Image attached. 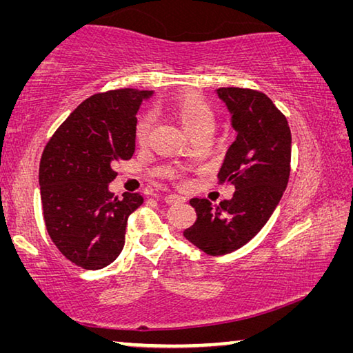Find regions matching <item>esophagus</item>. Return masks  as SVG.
<instances>
[{"mask_svg":"<svg viewBox=\"0 0 353 353\" xmlns=\"http://www.w3.org/2000/svg\"><path fill=\"white\" fill-rule=\"evenodd\" d=\"M165 202H168V204H177V202H185L183 196H179V194H165Z\"/></svg>","mask_w":353,"mask_h":353,"instance_id":"1","label":"esophagus"}]
</instances>
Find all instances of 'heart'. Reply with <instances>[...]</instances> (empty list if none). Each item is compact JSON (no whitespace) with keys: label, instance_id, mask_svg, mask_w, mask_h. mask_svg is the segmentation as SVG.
I'll return each mask as SVG.
<instances>
[{"label":"heart","instance_id":"heart-1","mask_svg":"<svg viewBox=\"0 0 353 353\" xmlns=\"http://www.w3.org/2000/svg\"><path fill=\"white\" fill-rule=\"evenodd\" d=\"M171 113L176 117V119L181 123L185 132H187L191 139L201 134H208L213 130L214 124V112L210 105H208L204 99H201L194 94H185V97L177 98L172 101L171 104ZM152 128V117L145 115L140 118L139 124H137V140L140 143H145L148 140L149 134H151Z\"/></svg>","mask_w":353,"mask_h":353}]
</instances>
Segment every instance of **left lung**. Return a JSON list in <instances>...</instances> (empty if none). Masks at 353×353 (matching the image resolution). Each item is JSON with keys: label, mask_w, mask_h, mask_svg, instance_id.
Returning <instances> with one entry per match:
<instances>
[{"label": "left lung", "mask_w": 353, "mask_h": 353, "mask_svg": "<svg viewBox=\"0 0 353 353\" xmlns=\"http://www.w3.org/2000/svg\"><path fill=\"white\" fill-rule=\"evenodd\" d=\"M216 93L236 132L218 177L221 183H234L235 193L218 207L208 199H191L198 218L183 236L208 255H225L252 240L282 199L290 179L291 130L265 93L240 87Z\"/></svg>", "instance_id": "1"}]
</instances>
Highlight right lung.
Masks as SVG:
<instances>
[{"instance_id": "1", "label": "right lung", "mask_w": 353, "mask_h": 353, "mask_svg": "<svg viewBox=\"0 0 353 353\" xmlns=\"http://www.w3.org/2000/svg\"><path fill=\"white\" fill-rule=\"evenodd\" d=\"M152 92L119 88L87 98L61 124L41 154L39 183L48 234L62 255L101 270L124 248L140 193L119 199L109 190L113 165L135 151L137 112Z\"/></svg>"}]
</instances>
